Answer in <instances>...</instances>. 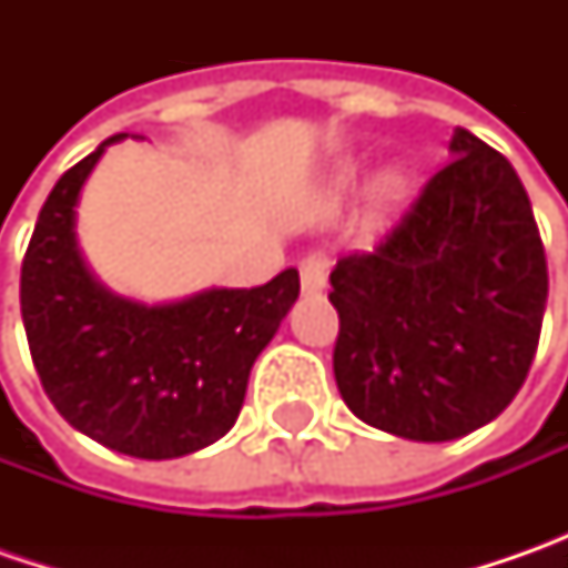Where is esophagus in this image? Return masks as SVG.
<instances>
[{
  "label": "esophagus",
  "mask_w": 568,
  "mask_h": 568,
  "mask_svg": "<svg viewBox=\"0 0 568 568\" xmlns=\"http://www.w3.org/2000/svg\"><path fill=\"white\" fill-rule=\"evenodd\" d=\"M328 268H332V258L322 250H310L300 262V284L306 294H316L328 284Z\"/></svg>",
  "instance_id": "esophagus-1"
}]
</instances>
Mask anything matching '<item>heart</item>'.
Returning <instances> with one entry per match:
<instances>
[{
    "instance_id": "1",
    "label": "heart",
    "mask_w": 568,
    "mask_h": 568,
    "mask_svg": "<svg viewBox=\"0 0 568 568\" xmlns=\"http://www.w3.org/2000/svg\"><path fill=\"white\" fill-rule=\"evenodd\" d=\"M404 192H407V176H404L402 170H388V173H382L379 183H376V192H373L376 211H379V214L392 211V207L398 205V202L404 199Z\"/></svg>"
}]
</instances>
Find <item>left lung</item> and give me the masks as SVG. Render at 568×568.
I'll list each match as a JSON object with an SVG mask.
<instances>
[{
  "label": "left lung",
  "mask_w": 568,
  "mask_h": 568,
  "mask_svg": "<svg viewBox=\"0 0 568 568\" xmlns=\"http://www.w3.org/2000/svg\"><path fill=\"white\" fill-rule=\"evenodd\" d=\"M373 252L332 272L335 382L363 424L417 443L468 436L528 379L547 255L513 164L468 129Z\"/></svg>",
  "instance_id": "8db88e82"
}]
</instances>
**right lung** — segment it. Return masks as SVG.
<instances>
[{
    "label": "right lung",
    "instance_id": "obj_1",
    "mask_svg": "<svg viewBox=\"0 0 568 568\" xmlns=\"http://www.w3.org/2000/svg\"><path fill=\"white\" fill-rule=\"evenodd\" d=\"M59 176L21 262V318L55 410L100 446L180 458L236 424L255 357L300 296L296 268L252 291L144 306L103 291L75 250V202L103 148Z\"/></svg>",
    "mask_w": 568,
    "mask_h": 568
}]
</instances>
